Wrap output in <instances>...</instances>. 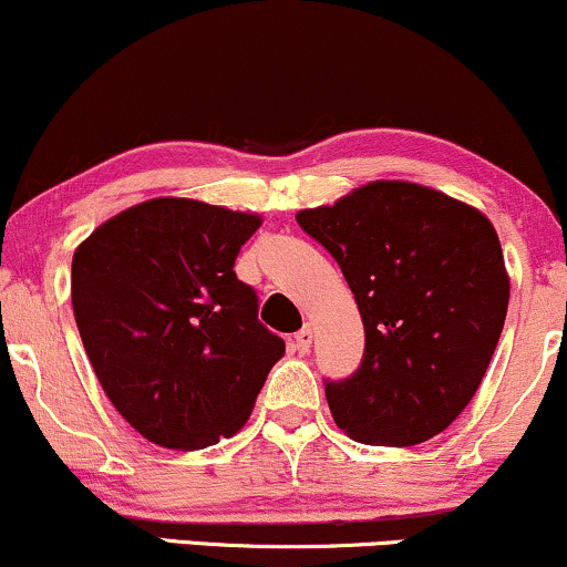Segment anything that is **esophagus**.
I'll return each instance as SVG.
<instances>
[{"instance_id":"obj_1","label":"esophagus","mask_w":567,"mask_h":567,"mask_svg":"<svg viewBox=\"0 0 567 567\" xmlns=\"http://www.w3.org/2000/svg\"><path fill=\"white\" fill-rule=\"evenodd\" d=\"M292 349L298 351V354H306V351L311 349V328L306 324L303 330H298L296 336H292Z\"/></svg>"}]
</instances>
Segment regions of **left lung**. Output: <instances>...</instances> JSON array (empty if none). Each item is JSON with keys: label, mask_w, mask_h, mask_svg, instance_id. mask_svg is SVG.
Listing matches in <instances>:
<instances>
[{"label": "left lung", "mask_w": 567, "mask_h": 567, "mask_svg": "<svg viewBox=\"0 0 567 567\" xmlns=\"http://www.w3.org/2000/svg\"><path fill=\"white\" fill-rule=\"evenodd\" d=\"M296 220L341 266L365 324L360 368L324 379L336 424L394 447L451 426L491 365L509 306L491 220L408 181H375Z\"/></svg>", "instance_id": "obj_1"}]
</instances>
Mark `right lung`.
Masks as SVG:
<instances>
[{"instance_id": "obj_1", "label": "right lung", "mask_w": 567, "mask_h": 567, "mask_svg": "<svg viewBox=\"0 0 567 567\" xmlns=\"http://www.w3.org/2000/svg\"><path fill=\"white\" fill-rule=\"evenodd\" d=\"M261 218L194 199H148L90 234L71 261L84 351L135 432L173 451L237 434L285 341L237 279Z\"/></svg>"}]
</instances>
